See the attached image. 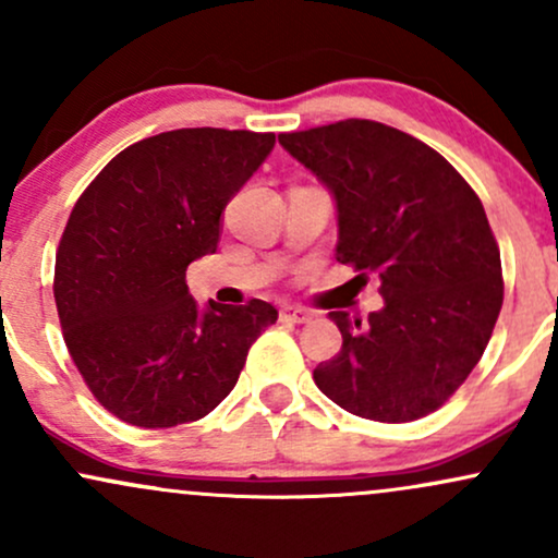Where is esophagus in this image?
Listing matches in <instances>:
<instances>
[{
  "instance_id": "esophagus-1",
  "label": "esophagus",
  "mask_w": 558,
  "mask_h": 558,
  "mask_svg": "<svg viewBox=\"0 0 558 558\" xmlns=\"http://www.w3.org/2000/svg\"><path fill=\"white\" fill-rule=\"evenodd\" d=\"M280 319H283V323L301 325V323H310L312 312L310 310H301V306H283V310H280Z\"/></svg>"
}]
</instances>
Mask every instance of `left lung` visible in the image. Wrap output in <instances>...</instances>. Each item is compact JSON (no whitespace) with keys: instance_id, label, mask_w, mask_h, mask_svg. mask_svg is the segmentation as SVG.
<instances>
[{"instance_id":"1","label":"left lung","mask_w":558,"mask_h":558,"mask_svg":"<svg viewBox=\"0 0 558 558\" xmlns=\"http://www.w3.org/2000/svg\"><path fill=\"white\" fill-rule=\"evenodd\" d=\"M278 141L336 198V259L380 278L367 323L330 312L343 345L317 364V388L364 420L425 417L475 369L504 304L483 202L438 151L375 120Z\"/></svg>"}]
</instances>
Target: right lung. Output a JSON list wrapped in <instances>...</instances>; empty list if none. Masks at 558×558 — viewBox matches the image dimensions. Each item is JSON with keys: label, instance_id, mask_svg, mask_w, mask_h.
<instances>
[{"label": "right lung", "instance_id": "add662e5", "mask_svg": "<svg viewBox=\"0 0 558 558\" xmlns=\"http://www.w3.org/2000/svg\"><path fill=\"white\" fill-rule=\"evenodd\" d=\"M272 146L275 133H159L110 159L75 202L54 262L57 315L94 399L128 425L207 417L278 319L262 299L198 310L185 286Z\"/></svg>", "mask_w": 558, "mask_h": 558}]
</instances>
